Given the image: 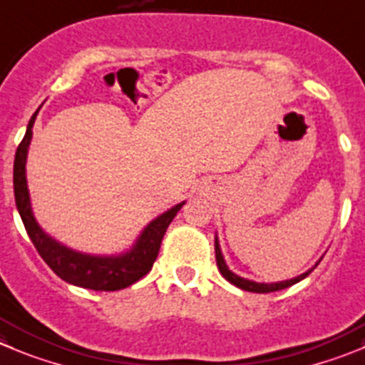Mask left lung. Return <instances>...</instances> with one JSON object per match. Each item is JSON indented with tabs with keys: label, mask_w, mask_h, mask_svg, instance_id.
I'll return each instance as SVG.
<instances>
[{
	"label": "left lung",
	"mask_w": 365,
	"mask_h": 365,
	"mask_svg": "<svg viewBox=\"0 0 365 365\" xmlns=\"http://www.w3.org/2000/svg\"><path fill=\"white\" fill-rule=\"evenodd\" d=\"M214 250H216V263H217V268H220L221 275H223V277L227 279L229 282H232L234 286L241 288V290L254 292V294H270V292L284 290V288H288V286L295 284V282H299V281H302L304 277H308V275L312 274L313 268H315L317 264H319V261H321V259L317 261L315 267L309 268V270H306L304 274L297 275V277H292V279H286V281H277V282H255V281H252V279H245V277H241V275L234 274V272L227 267L223 254H221V247H220V241H217V236L214 237Z\"/></svg>",
	"instance_id": "1"
}]
</instances>
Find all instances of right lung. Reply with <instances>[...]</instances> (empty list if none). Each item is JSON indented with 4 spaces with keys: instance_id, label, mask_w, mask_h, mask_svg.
Masks as SVG:
<instances>
[{
    "instance_id": "1",
    "label": "right lung",
    "mask_w": 365,
    "mask_h": 365,
    "mask_svg": "<svg viewBox=\"0 0 365 365\" xmlns=\"http://www.w3.org/2000/svg\"><path fill=\"white\" fill-rule=\"evenodd\" d=\"M39 110L30 118L25 138L19 144L16 158H14V196H16V207H18V212L25 225L26 234L32 240L34 247L37 248L44 263L48 264L63 281L95 292H115L128 288L133 282L140 281L151 270L156 255H158L163 234H165L169 223L175 220L178 210L185 205V202L176 203L175 207L167 209L165 212L149 221L140 236L135 240V243L120 254H86V252L73 250L57 241L56 237L44 232L41 225L37 223L32 210V202H30L29 183H26V156H29V148L32 142L34 122H36Z\"/></svg>"
}]
</instances>
